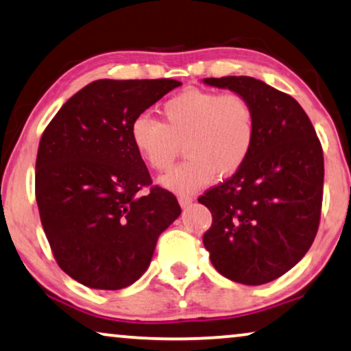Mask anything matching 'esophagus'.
I'll list each match as a JSON object with an SVG mask.
<instances>
[{
	"label": "esophagus",
	"mask_w": 351,
	"mask_h": 351,
	"mask_svg": "<svg viewBox=\"0 0 351 351\" xmlns=\"http://www.w3.org/2000/svg\"><path fill=\"white\" fill-rule=\"evenodd\" d=\"M178 200H180L181 207H189V205L194 202V197H193V195H188V194H180Z\"/></svg>",
	"instance_id": "obj_1"
}]
</instances>
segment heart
I'll list each match as a JSON object with an SVG mask.
<instances>
[{
    "instance_id": "heart-1",
    "label": "heart",
    "mask_w": 351,
    "mask_h": 351,
    "mask_svg": "<svg viewBox=\"0 0 351 351\" xmlns=\"http://www.w3.org/2000/svg\"><path fill=\"white\" fill-rule=\"evenodd\" d=\"M162 121L147 115L133 120L132 143L152 170H170L181 144L188 158L162 178L176 193L231 176L250 157L256 139V114L242 93L186 90L163 102Z\"/></svg>"
}]
</instances>
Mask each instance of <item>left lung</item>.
Returning <instances> with one entry per match:
<instances>
[{"label":"left lung","mask_w":351,"mask_h":351,"mask_svg":"<svg viewBox=\"0 0 351 351\" xmlns=\"http://www.w3.org/2000/svg\"><path fill=\"white\" fill-rule=\"evenodd\" d=\"M204 82L242 93L256 114L250 157L199 197L213 218L204 245L219 274L260 286L287 273L315 241L324 186L322 147L305 110L286 93L252 77Z\"/></svg>","instance_id":"left-lung-1"}]
</instances>
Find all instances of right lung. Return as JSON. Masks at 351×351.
<instances>
[{
  "label": "right lung",
  "instance_id": "add662e5",
  "mask_svg": "<svg viewBox=\"0 0 351 351\" xmlns=\"http://www.w3.org/2000/svg\"><path fill=\"white\" fill-rule=\"evenodd\" d=\"M180 85L96 80L43 132L35 171L40 219L59 268L83 286L119 291L138 281L160 232L180 217L175 195L152 186L130 134L136 117Z\"/></svg>",
  "mask_w": 351,
  "mask_h": 351
}]
</instances>
